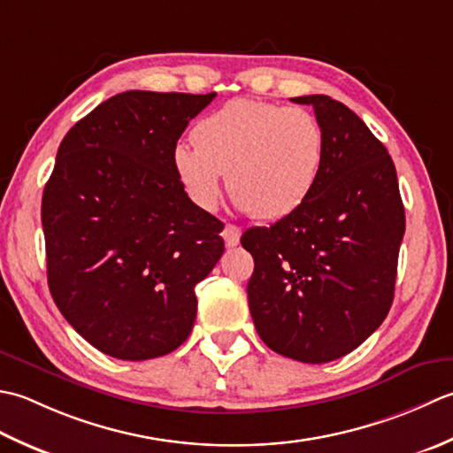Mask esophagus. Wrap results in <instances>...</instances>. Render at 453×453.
Returning a JSON list of instances; mask_svg holds the SVG:
<instances>
[{"label": "esophagus", "instance_id": "obj_1", "mask_svg": "<svg viewBox=\"0 0 453 453\" xmlns=\"http://www.w3.org/2000/svg\"><path fill=\"white\" fill-rule=\"evenodd\" d=\"M223 238L228 248H234L240 242V228L236 225H226L223 228Z\"/></svg>", "mask_w": 453, "mask_h": 453}]
</instances>
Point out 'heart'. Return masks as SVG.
Wrapping results in <instances>:
<instances>
[{
  "label": "heart",
  "instance_id": "b5f03b06",
  "mask_svg": "<svg viewBox=\"0 0 453 453\" xmlns=\"http://www.w3.org/2000/svg\"><path fill=\"white\" fill-rule=\"evenodd\" d=\"M196 146L180 142L172 162L188 197L213 211L223 191L262 220L295 213L315 189L326 156L319 119L304 107L234 99L203 119Z\"/></svg>",
  "mask_w": 453,
  "mask_h": 453
}]
</instances>
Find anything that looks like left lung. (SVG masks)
I'll return each mask as SVG.
<instances>
[{
    "mask_svg": "<svg viewBox=\"0 0 453 453\" xmlns=\"http://www.w3.org/2000/svg\"><path fill=\"white\" fill-rule=\"evenodd\" d=\"M325 128L326 156L309 199L272 226L246 230L248 304L267 348L303 364L352 352L391 309L404 207L395 164L352 109L293 97Z\"/></svg>",
    "mask_w": 453,
    "mask_h": 453,
    "instance_id": "obj_1",
    "label": "left lung"
}]
</instances>
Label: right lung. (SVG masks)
<instances>
[{"instance_id": "right-lung-1", "label": "right lung", "mask_w": 453, "mask_h": 453, "mask_svg": "<svg viewBox=\"0 0 453 453\" xmlns=\"http://www.w3.org/2000/svg\"><path fill=\"white\" fill-rule=\"evenodd\" d=\"M217 94L123 91L73 125L42 193L46 273L81 338L142 362L186 342L223 223L175 175L181 133Z\"/></svg>"}]
</instances>
